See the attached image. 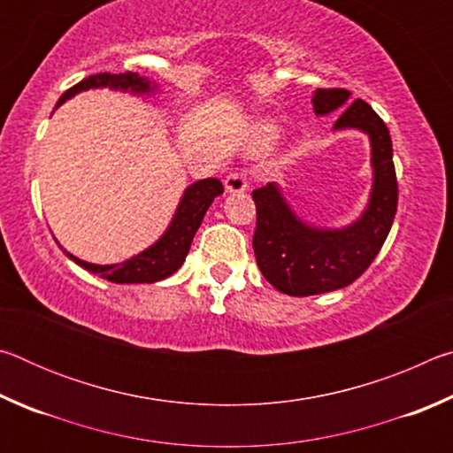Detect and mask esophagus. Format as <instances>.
I'll return each instance as SVG.
<instances>
[{
  "label": "esophagus",
  "instance_id": "1",
  "mask_svg": "<svg viewBox=\"0 0 453 453\" xmlns=\"http://www.w3.org/2000/svg\"><path fill=\"white\" fill-rule=\"evenodd\" d=\"M224 186H226L227 194H242V191H248V181H245L243 175L237 172L227 175V178L224 180Z\"/></svg>",
  "mask_w": 453,
  "mask_h": 453
}]
</instances>
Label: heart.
Masks as SVG:
<instances>
[{"mask_svg": "<svg viewBox=\"0 0 453 453\" xmlns=\"http://www.w3.org/2000/svg\"><path fill=\"white\" fill-rule=\"evenodd\" d=\"M275 140H278V129L270 121H259L251 129V148L254 150H267Z\"/></svg>", "mask_w": 453, "mask_h": 453, "instance_id": "obj_1", "label": "heart"}]
</instances>
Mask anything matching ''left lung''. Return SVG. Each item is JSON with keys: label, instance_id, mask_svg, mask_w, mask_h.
<instances>
[{"label": "left lung", "instance_id": "obj_1", "mask_svg": "<svg viewBox=\"0 0 453 453\" xmlns=\"http://www.w3.org/2000/svg\"><path fill=\"white\" fill-rule=\"evenodd\" d=\"M346 89H318V118L342 111L334 132L357 129L370 140L372 189L359 218L342 227H321L297 216L275 181L254 191L257 226L254 251L264 278L281 294L305 297L354 283L380 254L397 210L392 137L364 99L349 103Z\"/></svg>", "mask_w": 453, "mask_h": 453}]
</instances>
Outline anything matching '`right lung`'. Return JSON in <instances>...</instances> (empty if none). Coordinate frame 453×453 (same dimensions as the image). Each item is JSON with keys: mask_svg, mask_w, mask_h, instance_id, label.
I'll return each instance as SVG.
<instances>
[{"mask_svg": "<svg viewBox=\"0 0 453 453\" xmlns=\"http://www.w3.org/2000/svg\"><path fill=\"white\" fill-rule=\"evenodd\" d=\"M111 89V91H124V94L132 96H156L159 94V86L150 78H143L140 73H96L89 78L81 80L78 86L67 89L64 96L59 97L58 107L65 104L67 99L81 94V91L89 89ZM224 194V186L216 178L199 180L191 183L180 197L178 208L173 211V218L167 224L165 232L153 242L150 248H145L140 254L124 259L119 264H91L83 262V259L75 257L70 251L64 250V254L78 264L83 270L91 273H97L99 278L113 283H156L165 278H170L186 262V256L194 242V235L202 226L205 211L210 210L213 199ZM58 242V240H56ZM59 243V242H58Z\"/></svg>", "mask_w": 453, "mask_h": 453, "instance_id": "right-lung-1", "label": "right lung"}]
</instances>
